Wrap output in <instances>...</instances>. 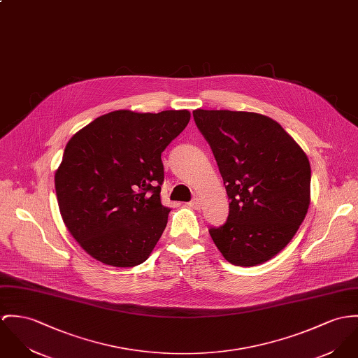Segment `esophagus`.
I'll return each instance as SVG.
<instances>
[{
    "mask_svg": "<svg viewBox=\"0 0 358 358\" xmlns=\"http://www.w3.org/2000/svg\"><path fill=\"white\" fill-rule=\"evenodd\" d=\"M190 208H194V209H199L201 208V205H202V201L199 199V198H194L192 202H189L187 203Z\"/></svg>",
    "mask_w": 358,
    "mask_h": 358,
    "instance_id": "obj_1",
    "label": "esophagus"
}]
</instances>
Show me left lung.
<instances>
[{"label": "left lung", "instance_id": "left-lung-1", "mask_svg": "<svg viewBox=\"0 0 358 358\" xmlns=\"http://www.w3.org/2000/svg\"><path fill=\"white\" fill-rule=\"evenodd\" d=\"M222 173L229 213L209 234L238 266L271 260L293 239L310 203V164L293 136L255 112H193Z\"/></svg>", "mask_w": 358, "mask_h": 358}]
</instances>
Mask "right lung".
<instances>
[{
  "mask_svg": "<svg viewBox=\"0 0 358 358\" xmlns=\"http://www.w3.org/2000/svg\"><path fill=\"white\" fill-rule=\"evenodd\" d=\"M190 112L102 115L66 143L55 187L65 227L102 264L129 268L148 260L168 222L162 203V153Z\"/></svg>",
  "mask_w": 358,
  "mask_h": 358,
  "instance_id": "obj_1",
  "label": "right lung"
}]
</instances>
